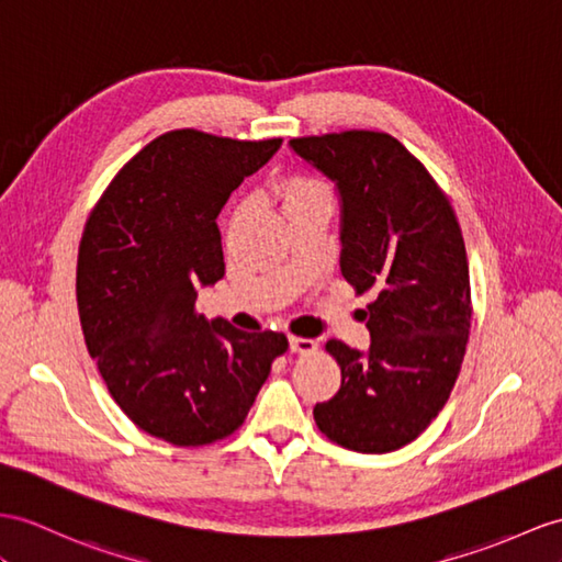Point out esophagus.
<instances>
[{
	"mask_svg": "<svg viewBox=\"0 0 562 562\" xmlns=\"http://www.w3.org/2000/svg\"><path fill=\"white\" fill-rule=\"evenodd\" d=\"M319 348V344L314 338H303V336H291V350L300 355H312Z\"/></svg>",
	"mask_w": 562,
	"mask_h": 562,
	"instance_id": "esophagus-1",
	"label": "esophagus"
}]
</instances>
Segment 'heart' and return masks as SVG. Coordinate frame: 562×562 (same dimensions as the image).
<instances>
[{"mask_svg":"<svg viewBox=\"0 0 562 562\" xmlns=\"http://www.w3.org/2000/svg\"><path fill=\"white\" fill-rule=\"evenodd\" d=\"M279 193L283 200V207L289 210V207H293V204L328 195V188L319 181V178L307 176V173H293L281 183Z\"/></svg>","mask_w":562,"mask_h":562,"instance_id":"obj_1","label":"heart"}]
</instances>
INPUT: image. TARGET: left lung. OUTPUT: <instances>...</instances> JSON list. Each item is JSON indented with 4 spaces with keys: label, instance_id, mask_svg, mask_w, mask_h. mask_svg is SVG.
<instances>
[{
    "label": "left lung",
    "instance_id": "left-lung-1",
    "mask_svg": "<svg viewBox=\"0 0 562 562\" xmlns=\"http://www.w3.org/2000/svg\"><path fill=\"white\" fill-rule=\"evenodd\" d=\"M291 147L336 181L340 271L358 295L376 293L364 312L367 355L326 340L340 389L314 405V422L338 446L391 453L441 413L468 350L472 293L458 216L424 164L384 131L303 135Z\"/></svg>",
    "mask_w": 562,
    "mask_h": 562
}]
</instances>
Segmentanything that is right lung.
<instances>
[{
	"instance_id": "obj_1",
	"label": "right lung",
	"mask_w": 562,
	"mask_h": 562,
	"mask_svg": "<svg viewBox=\"0 0 562 562\" xmlns=\"http://www.w3.org/2000/svg\"><path fill=\"white\" fill-rule=\"evenodd\" d=\"M279 147L169 131L88 216L76 269L86 346L116 405L155 439L198 448L238 431L289 350L285 334H245L195 310L200 285L224 277L218 212Z\"/></svg>"
}]
</instances>
